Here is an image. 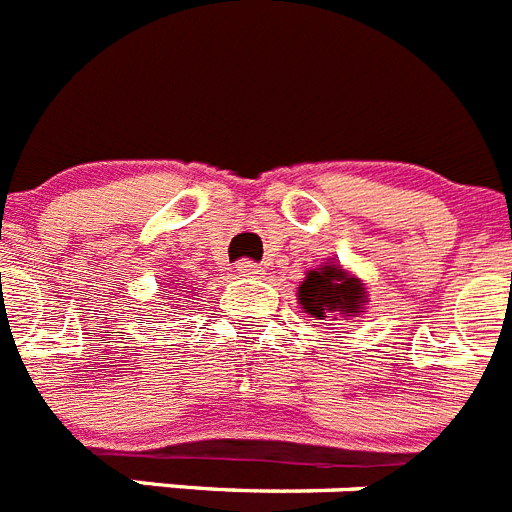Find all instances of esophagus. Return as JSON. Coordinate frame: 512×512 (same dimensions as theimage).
Wrapping results in <instances>:
<instances>
[{
    "instance_id": "esophagus-1",
    "label": "esophagus",
    "mask_w": 512,
    "mask_h": 512,
    "mask_svg": "<svg viewBox=\"0 0 512 512\" xmlns=\"http://www.w3.org/2000/svg\"><path fill=\"white\" fill-rule=\"evenodd\" d=\"M235 272H238V277H259L264 269H261L259 264H253V261H238V264H235Z\"/></svg>"
}]
</instances>
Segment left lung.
Instances as JSON below:
<instances>
[{
	"instance_id": "left-lung-1",
	"label": "left lung",
	"mask_w": 512,
	"mask_h": 512,
	"mask_svg": "<svg viewBox=\"0 0 512 512\" xmlns=\"http://www.w3.org/2000/svg\"><path fill=\"white\" fill-rule=\"evenodd\" d=\"M298 300L308 316L323 321L331 316H357L368 303V295L360 279L344 272L339 264H326L308 272L298 287Z\"/></svg>"
}]
</instances>
